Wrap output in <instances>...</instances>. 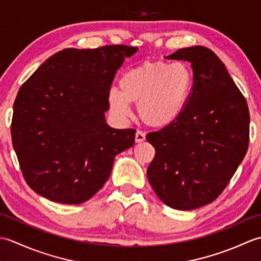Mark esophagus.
Listing matches in <instances>:
<instances>
[{
	"label": "esophagus",
	"instance_id": "esophagus-1",
	"mask_svg": "<svg viewBox=\"0 0 261 261\" xmlns=\"http://www.w3.org/2000/svg\"><path fill=\"white\" fill-rule=\"evenodd\" d=\"M145 140H146V135L143 134L142 131H137L136 132V142L140 143V142H143Z\"/></svg>",
	"mask_w": 261,
	"mask_h": 261
}]
</instances>
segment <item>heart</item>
I'll list each match as a JSON object with an SVG mask.
<instances>
[{
	"mask_svg": "<svg viewBox=\"0 0 261 261\" xmlns=\"http://www.w3.org/2000/svg\"><path fill=\"white\" fill-rule=\"evenodd\" d=\"M120 88L111 90L109 104L120 116H129L130 103L148 126L164 129L184 114L194 86V75L184 63L147 60L127 69L120 79Z\"/></svg>",
	"mask_w": 261,
	"mask_h": 261,
	"instance_id": "1",
	"label": "heart"
}]
</instances>
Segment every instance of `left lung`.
<instances>
[{"label": "left lung", "mask_w": 261, "mask_h": 261, "mask_svg": "<svg viewBox=\"0 0 261 261\" xmlns=\"http://www.w3.org/2000/svg\"><path fill=\"white\" fill-rule=\"evenodd\" d=\"M192 66L194 86L181 118L151 132L156 149L147 176L167 206L191 211L218 197L245 158L250 115L224 64L208 48H181L166 57Z\"/></svg>", "instance_id": "obj_1"}]
</instances>
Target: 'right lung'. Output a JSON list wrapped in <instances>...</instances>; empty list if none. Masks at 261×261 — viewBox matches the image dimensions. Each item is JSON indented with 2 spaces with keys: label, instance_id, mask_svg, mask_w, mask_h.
<instances>
[{
  "label": "right lung",
  "instance_id": "1",
  "mask_svg": "<svg viewBox=\"0 0 261 261\" xmlns=\"http://www.w3.org/2000/svg\"><path fill=\"white\" fill-rule=\"evenodd\" d=\"M137 50L63 49L20 87L11 136L27 184L39 195L86 202L109 179L116 154L135 145L136 131L111 127L105 112L116 70Z\"/></svg>",
  "mask_w": 261,
  "mask_h": 261
}]
</instances>
